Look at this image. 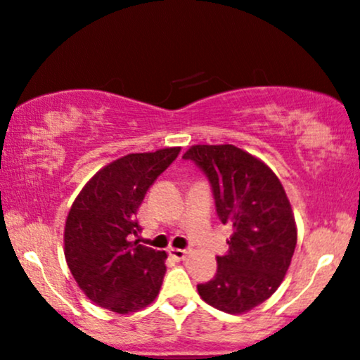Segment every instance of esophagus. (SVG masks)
Listing matches in <instances>:
<instances>
[{
	"instance_id": "34e87169",
	"label": "esophagus",
	"mask_w": 360,
	"mask_h": 360,
	"mask_svg": "<svg viewBox=\"0 0 360 360\" xmlns=\"http://www.w3.org/2000/svg\"><path fill=\"white\" fill-rule=\"evenodd\" d=\"M188 249H175V248H170L168 249V255H170L172 257H175V259H185V257L188 256Z\"/></svg>"
}]
</instances>
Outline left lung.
Wrapping results in <instances>:
<instances>
[{
	"label": "left lung",
	"mask_w": 360,
	"mask_h": 360,
	"mask_svg": "<svg viewBox=\"0 0 360 360\" xmlns=\"http://www.w3.org/2000/svg\"><path fill=\"white\" fill-rule=\"evenodd\" d=\"M184 158L205 173L219 219L232 227L229 251L198 295L226 314L252 310L281 285L297 248L285 188L268 165L234 145H195Z\"/></svg>",
	"instance_id": "obj_1"
}]
</instances>
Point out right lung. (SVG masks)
<instances>
[{
  "label": "right lung",
  "instance_id": "add662e5",
  "mask_svg": "<svg viewBox=\"0 0 360 360\" xmlns=\"http://www.w3.org/2000/svg\"><path fill=\"white\" fill-rule=\"evenodd\" d=\"M180 148L131 153L105 165L84 185L63 231V252L79 288L114 314L150 305L162 288L167 252L131 240L141 231L136 212L148 188Z\"/></svg>",
  "mask_w": 360,
  "mask_h": 360
}]
</instances>
